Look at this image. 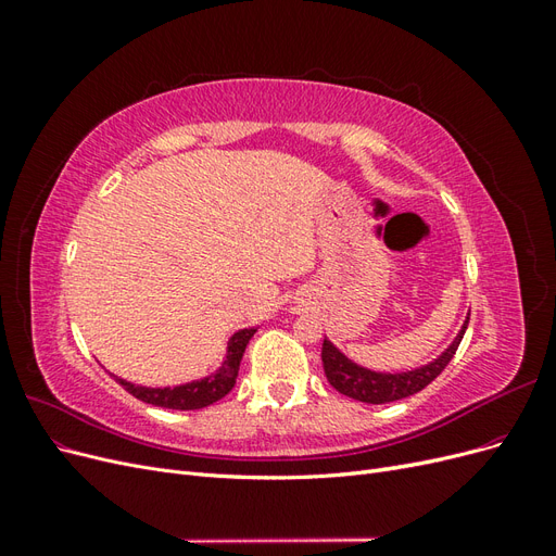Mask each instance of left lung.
<instances>
[{"mask_svg":"<svg viewBox=\"0 0 556 556\" xmlns=\"http://www.w3.org/2000/svg\"><path fill=\"white\" fill-rule=\"evenodd\" d=\"M468 317L470 313L466 315L459 333L454 336V341L441 352L439 357L425 366H417V368H410V371H401V374H382V371H371V368L359 366L357 362H352L348 355H343V352L329 339H325L323 364H325L327 380L333 390H339L341 394L362 403H392V401L422 392L435 376H441L443 368L454 357V352H457L466 333Z\"/></svg>","mask_w":556,"mask_h":556,"instance_id":"obj_1","label":"left lung"}]
</instances>
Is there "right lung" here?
<instances>
[{"mask_svg": "<svg viewBox=\"0 0 556 556\" xmlns=\"http://www.w3.org/2000/svg\"><path fill=\"white\" fill-rule=\"evenodd\" d=\"M255 331H257V327H250V329H239L237 333H233L227 343V355H225L220 368H217L215 374H208L199 380H190V382H182L176 387H143V384H134L125 378H117V376H113V378H115V382H121L131 396H137L143 403H150V406L172 408V410L206 408V406H211V403L227 396L231 392V387L237 384L245 345L252 336H255Z\"/></svg>", "mask_w": 556, "mask_h": 556, "instance_id": "obj_1", "label": "right lung"}]
</instances>
